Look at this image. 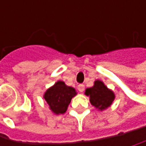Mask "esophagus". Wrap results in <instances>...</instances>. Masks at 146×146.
<instances>
[{
	"instance_id": "obj_1",
	"label": "esophagus",
	"mask_w": 146,
	"mask_h": 146,
	"mask_svg": "<svg viewBox=\"0 0 146 146\" xmlns=\"http://www.w3.org/2000/svg\"><path fill=\"white\" fill-rule=\"evenodd\" d=\"M78 90L79 92H83L84 90V84H78Z\"/></svg>"
}]
</instances>
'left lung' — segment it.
Returning a JSON list of instances; mask_svg holds the SVG:
<instances>
[{"mask_svg":"<svg viewBox=\"0 0 146 146\" xmlns=\"http://www.w3.org/2000/svg\"><path fill=\"white\" fill-rule=\"evenodd\" d=\"M84 94L90 96V104L98 111H104L107 109L115 100L114 92L107 88L102 80H96L94 85L85 90Z\"/></svg>","mask_w":146,"mask_h":146,"instance_id":"obj_1","label":"left lung"}]
</instances>
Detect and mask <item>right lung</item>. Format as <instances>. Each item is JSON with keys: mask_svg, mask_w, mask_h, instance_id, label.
Returning <instances> with one entry per match:
<instances>
[{"mask_svg": "<svg viewBox=\"0 0 146 146\" xmlns=\"http://www.w3.org/2000/svg\"><path fill=\"white\" fill-rule=\"evenodd\" d=\"M77 95L76 90L68 86L63 81L58 80L46 90L43 98L49 106L50 110L56 115L67 111L72 98Z\"/></svg>", "mask_w": 146, "mask_h": 146, "instance_id": "obj_1", "label": "right lung"}]
</instances>
